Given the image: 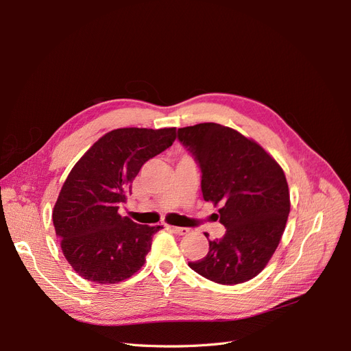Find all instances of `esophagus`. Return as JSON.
Instances as JSON below:
<instances>
[{"label":"esophagus","instance_id":"obj_1","mask_svg":"<svg viewBox=\"0 0 351 351\" xmlns=\"http://www.w3.org/2000/svg\"><path fill=\"white\" fill-rule=\"evenodd\" d=\"M169 230H171L173 232H176V234H178V236H184V234H187V232L190 231L189 228H184V227H176V226H169Z\"/></svg>","mask_w":351,"mask_h":351}]
</instances>
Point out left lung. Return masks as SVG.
Wrapping results in <instances>:
<instances>
[{
    "label": "left lung",
    "instance_id": "obj_1",
    "mask_svg": "<svg viewBox=\"0 0 351 351\" xmlns=\"http://www.w3.org/2000/svg\"><path fill=\"white\" fill-rule=\"evenodd\" d=\"M178 141L195 155L204 199L221 206L227 228L222 239L209 240L206 256L189 267L224 285L254 278L277 250L290 214L281 165L258 142L217 123L178 129Z\"/></svg>",
    "mask_w": 351,
    "mask_h": 351
}]
</instances>
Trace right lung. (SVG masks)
<instances>
[{
  "label": "right lung",
  "instance_id": "1",
  "mask_svg": "<svg viewBox=\"0 0 351 351\" xmlns=\"http://www.w3.org/2000/svg\"><path fill=\"white\" fill-rule=\"evenodd\" d=\"M176 127L105 133L71 168L52 210L62 253L80 277L117 284L139 271L162 227L136 224L119 208L142 165L176 141Z\"/></svg>",
  "mask_w": 351,
  "mask_h": 351
}]
</instances>
